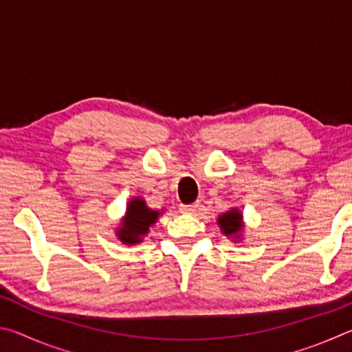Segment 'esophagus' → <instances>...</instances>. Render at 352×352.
<instances>
[{
	"label": "esophagus",
	"mask_w": 352,
	"mask_h": 352,
	"mask_svg": "<svg viewBox=\"0 0 352 352\" xmlns=\"http://www.w3.org/2000/svg\"><path fill=\"white\" fill-rule=\"evenodd\" d=\"M197 204H190V205H180V211L186 212V214H194L197 211Z\"/></svg>",
	"instance_id": "1"
}]
</instances>
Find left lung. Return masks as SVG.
Listing matches in <instances>:
<instances>
[{"instance_id":"8db88e82","label":"left lung","mask_w":352,"mask_h":352,"mask_svg":"<svg viewBox=\"0 0 352 352\" xmlns=\"http://www.w3.org/2000/svg\"><path fill=\"white\" fill-rule=\"evenodd\" d=\"M219 225H220V228H222V231L226 236L239 233V230L242 226L241 214L237 212L236 210H231L228 212H225L219 217Z\"/></svg>"}]
</instances>
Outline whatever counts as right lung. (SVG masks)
Listing matches in <instances>:
<instances>
[{"label":"right lung","mask_w":352,"mask_h":352,"mask_svg":"<svg viewBox=\"0 0 352 352\" xmlns=\"http://www.w3.org/2000/svg\"><path fill=\"white\" fill-rule=\"evenodd\" d=\"M158 214V211H152L151 208H147L144 200H132L127 208V217L122 223L124 226L118 231V237L124 243L141 242V236H144L148 231V226L155 223Z\"/></svg>","instance_id":"obj_1"}]
</instances>
